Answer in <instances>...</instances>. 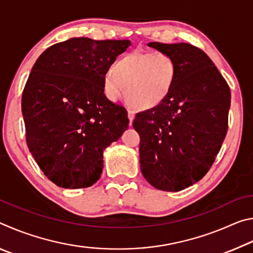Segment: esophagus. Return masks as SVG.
Wrapping results in <instances>:
<instances>
[{
  "label": "esophagus",
  "instance_id": "esophagus-1",
  "mask_svg": "<svg viewBox=\"0 0 253 253\" xmlns=\"http://www.w3.org/2000/svg\"><path fill=\"white\" fill-rule=\"evenodd\" d=\"M135 118V111L134 110H128V119H129V125L132 124V121Z\"/></svg>",
  "mask_w": 253,
  "mask_h": 253
}]
</instances>
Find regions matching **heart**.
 <instances>
[{
	"instance_id": "b5f03b06",
	"label": "heart",
	"mask_w": 253,
	"mask_h": 253,
	"mask_svg": "<svg viewBox=\"0 0 253 253\" xmlns=\"http://www.w3.org/2000/svg\"><path fill=\"white\" fill-rule=\"evenodd\" d=\"M176 71V63L168 53L135 51L114 63L102 85L108 99L117 101L126 95L132 106L149 109L169 96Z\"/></svg>"
}]
</instances>
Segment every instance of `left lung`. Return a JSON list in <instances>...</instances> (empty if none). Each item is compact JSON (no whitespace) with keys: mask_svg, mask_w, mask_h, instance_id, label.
<instances>
[{"mask_svg":"<svg viewBox=\"0 0 253 253\" xmlns=\"http://www.w3.org/2000/svg\"><path fill=\"white\" fill-rule=\"evenodd\" d=\"M176 63V79L160 105L136 115L140 170L157 190L177 192L211 169L228 131L231 91L208 54L188 43L149 42Z\"/></svg>","mask_w":253,"mask_h":253,"instance_id":"1","label":"left lung"}]
</instances>
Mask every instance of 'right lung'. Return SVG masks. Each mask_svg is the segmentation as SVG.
I'll list each match as a JSON object with an SVG mask.
<instances>
[{
	"label": "right lung",
	"instance_id": "right-lung-1",
	"mask_svg": "<svg viewBox=\"0 0 253 253\" xmlns=\"http://www.w3.org/2000/svg\"><path fill=\"white\" fill-rule=\"evenodd\" d=\"M129 40L71 39L34 63L22 93L30 153L55 185L84 188L100 178L104 151L128 128L123 106L104 93V76Z\"/></svg>",
	"mask_w": 253,
	"mask_h": 253
}]
</instances>
